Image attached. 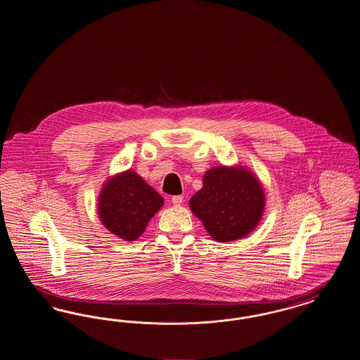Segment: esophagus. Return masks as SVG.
<instances>
[{
	"instance_id": "obj_1",
	"label": "esophagus",
	"mask_w": 360,
	"mask_h": 360,
	"mask_svg": "<svg viewBox=\"0 0 360 360\" xmlns=\"http://www.w3.org/2000/svg\"><path fill=\"white\" fill-rule=\"evenodd\" d=\"M184 201V197L182 195H174L172 198V205L179 206Z\"/></svg>"
}]
</instances>
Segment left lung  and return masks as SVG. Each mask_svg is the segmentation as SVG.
Here are the masks:
<instances>
[{
	"label": "left lung",
	"mask_w": 360,
	"mask_h": 360,
	"mask_svg": "<svg viewBox=\"0 0 360 360\" xmlns=\"http://www.w3.org/2000/svg\"><path fill=\"white\" fill-rule=\"evenodd\" d=\"M264 202V191L254 172L241 166H217L205 172L202 188L191 197L190 209L213 239L226 243L255 229Z\"/></svg>",
	"instance_id": "8db88e82"
}]
</instances>
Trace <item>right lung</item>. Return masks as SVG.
<instances>
[{
	"label": "right lung",
	"mask_w": 360,
	"mask_h": 360,
	"mask_svg": "<svg viewBox=\"0 0 360 360\" xmlns=\"http://www.w3.org/2000/svg\"><path fill=\"white\" fill-rule=\"evenodd\" d=\"M162 205L163 197L132 170L109 178L98 195L101 223L125 241L140 238Z\"/></svg>",
	"instance_id": "add662e5"
}]
</instances>
